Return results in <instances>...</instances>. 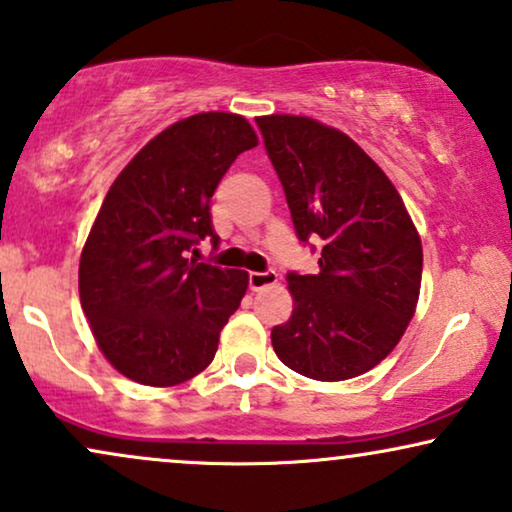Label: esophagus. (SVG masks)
I'll list each match as a JSON object with an SVG mask.
<instances>
[{
	"mask_svg": "<svg viewBox=\"0 0 512 512\" xmlns=\"http://www.w3.org/2000/svg\"><path fill=\"white\" fill-rule=\"evenodd\" d=\"M276 279H279V274L276 272H250L248 274V283H250L252 291H262V288L274 286Z\"/></svg>",
	"mask_w": 512,
	"mask_h": 512,
	"instance_id": "1",
	"label": "esophagus"
}]
</instances>
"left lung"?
<instances>
[{
    "instance_id": "left-lung-1",
    "label": "left lung",
    "mask_w": 512,
    "mask_h": 512,
    "mask_svg": "<svg viewBox=\"0 0 512 512\" xmlns=\"http://www.w3.org/2000/svg\"><path fill=\"white\" fill-rule=\"evenodd\" d=\"M303 243L319 240L317 274L288 279L293 315L272 346L317 381L360 377L396 348L415 315L422 243L398 190L355 140L310 116H257Z\"/></svg>"
}]
</instances>
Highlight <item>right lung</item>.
<instances>
[{
  "instance_id": "right-lung-1",
  "label": "right lung",
  "mask_w": 512,
  "mask_h": 512,
  "mask_svg": "<svg viewBox=\"0 0 512 512\" xmlns=\"http://www.w3.org/2000/svg\"><path fill=\"white\" fill-rule=\"evenodd\" d=\"M255 145L243 116H188L155 135L109 188L83 245L78 291L97 346L123 377L176 386L214 360L248 272L188 252L205 238L219 245L209 200Z\"/></svg>"
}]
</instances>
